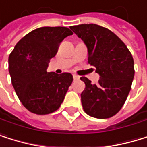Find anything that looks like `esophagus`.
I'll list each match as a JSON object with an SVG mask.
<instances>
[{
  "mask_svg": "<svg viewBox=\"0 0 147 147\" xmlns=\"http://www.w3.org/2000/svg\"><path fill=\"white\" fill-rule=\"evenodd\" d=\"M73 77H74V80H77L80 79V76H78L77 74H73Z\"/></svg>",
  "mask_w": 147,
  "mask_h": 147,
  "instance_id": "34e87169",
  "label": "esophagus"
}]
</instances>
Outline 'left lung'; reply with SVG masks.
I'll use <instances>...</instances> for the list:
<instances>
[{"mask_svg": "<svg viewBox=\"0 0 147 147\" xmlns=\"http://www.w3.org/2000/svg\"><path fill=\"white\" fill-rule=\"evenodd\" d=\"M70 29L88 48V63L100 75L98 84L86 77L80 94L84 111L95 118L116 115L125 102L134 78V61L127 46L109 29L97 24H80Z\"/></svg>", "mask_w": 147, "mask_h": 147, "instance_id": "8db88e82", "label": "left lung"}]
</instances>
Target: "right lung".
Instances as JSON below:
<instances>
[{"label":"right lung","instance_id":"right-lung-1","mask_svg":"<svg viewBox=\"0 0 147 147\" xmlns=\"http://www.w3.org/2000/svg\"><path fill=\"white\" fill-rule=\"evenodd\" d=\"M73 32L67 27H41L24 36L9 57L12 85L23 105L32 113L46 115L59 108L73 82L69 73H47L59 44Z\"/></svg>","mask_w":147,"mask_h":147}]
</instances>
